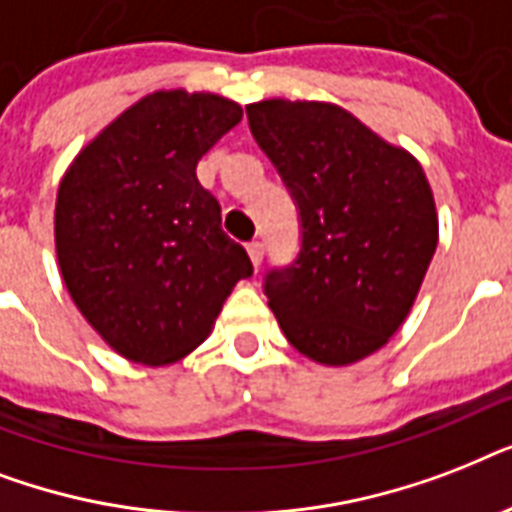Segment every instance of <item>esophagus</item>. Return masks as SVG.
Instances as JSON below:
<instances>
[{"instance_id":"34e87169","label":"esophagus","mask_w":512,"mask_h":512,"mask_svg":"<svg viewBox=\"0 0 512 512\" xmlns=\"http://www.w3.org/2000/svg\"><path fill=\"white\" fill-rule=\"evenodd\" d=\"M247 252H249V260H252V265H255V268H260V263H263V241H249Z\"/></svg>"}]
</instances>
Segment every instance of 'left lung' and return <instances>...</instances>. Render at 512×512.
<instances>
[{
	"instance_id": "1",
	"label": "left lung",
	"mask_w": 512,
	"mask_h": 512,
	"mask_svg": "<svg viewBox=\"0 0 512 512\" xmlns=\"http://www.w3.org/2000/svg\"><path fill=\"white\" fill-rule=\"evenodd\" d=\"M255 135L300 209L303 247L265 276L292 348L324 366L380 350L412 311L438 244L436 199L420 162L321 100L247 106Z\"/></svg>"
}]
</instances>
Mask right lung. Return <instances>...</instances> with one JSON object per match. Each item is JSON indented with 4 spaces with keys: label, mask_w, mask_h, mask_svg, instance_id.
I'll use <instances>...</instances> for the list:
<instances>
[{
    "label": "right lung",
    "mask_w": 512,
    "mask_h": 512,
    "mask_svg": "<svg viewBox=\"0 0 512 512\" xmlns=\"http://www.w3.org/2000/svg\"><path fill=\"white\" fill-rule=\"evenodd\" d=\"M241 122L215 92L156 90L103 127L58 185L55 252L63 284L108 348L175 364L207 340L223 303L252 276L223 231L196 164Z\"/></svg>",
    "instance_id": "obj_1"
}]
</instances>
